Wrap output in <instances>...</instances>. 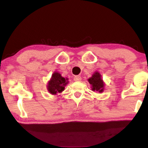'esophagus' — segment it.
I'll use <instances>...</instances> for the list:
<instances>
[{
    "label": "esophagus",
    "mask_w": 148,
    "mask_h": 148,
    "mask_svg": "<svg viewBox=\"0 0 148 148\" xmlns=\"http://www.w3.org/2000/svg\"><path fill=\"white\" fill-rule=\"evenodd\" d=\"M82 80V77L79 75H76L75 77H74V81L75 82H79V81Z\"/></svg>",
    "instance_id": "obj_1"
}]
</instances>
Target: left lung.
<instances>
[{"instance_id":"8db88e82","label":"left lung","mask_w":148,"mask_h":148,"mask_svg":"<svg viewBox=\"0 0 148 148\" xmlns=\"http://www.w3.org/2000/svg\"><path fill=\"white\" fill-rule=\"evenodd\" d=\"M89 83L92 85L93 91H97L98 92H102L104 90V82L101 79V75L98 72H96L92 77L88 79Z\"/></svg>"}]
</instances>
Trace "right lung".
I'll use <instances>...</instances> for the list:
<instances>
[{
  "label": "right lung",
  "instance_id": "add662e5",
  "mask_svg": "<svg viewBox=\"0 0 148 148\" xmlns=\"http://www.w3.org/2000/svg\"><path fill=\"white\" fill-rule=\"evenodd\" d=\"M67 79L62 77L61 75L55 72L52 74V78L48 84V90L52 94L61 92L64 90V86L68 84Z\"/></svg>",
  "mask_w": 148,
  "mask_h": 148
}]
</instances>
